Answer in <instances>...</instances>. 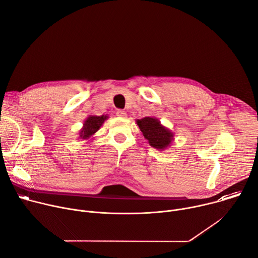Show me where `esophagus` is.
<instances>
[{
    "mask_svg": "<svg viewBox=\"0 0 258 258\" xmlns=\"http://www.w3.org/2000/svg\"><path fill=\"white\" fill-rule=\"evenodd\" d=\"M117 116L120 117V118H127V113L125 110H122V109H119L117 111Z\"/></svg>",
    "mask_w": 258,
    "mask_h": 258,
    "instance_id": "esophagus-1",
    "label": "esophagus"
}]
</instances>
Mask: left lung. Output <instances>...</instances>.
<instances>
[{"instance_id":"left-lung-1","label":"left lung","mask_w":258,"mask_h":258,"mask_svg":"<svg viewBox=\"0 0 258 258\" xmlns=\"http://www.w3.org/2000/svg\"><path fill=\"white\" fill-rule=\"evenodd\" d=\"M136 124L142 132V135L154 149L164 151L172 145L174 133L163 126L158 118L145 117L140 120L137 119Z\"/></svg>"}]
</instances>
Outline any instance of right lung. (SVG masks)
<instances>
[{"label":"right lung","instance_id":"right-lung-1","mask_svg":"<svg viewBox=\"0 0 258 258\" xmlns=\"http://www.w3.org/2000/svg\"><path fill=\"white\" fill-rule=\"evenodd\" d=\"M107 114H101V116H93L90 114L88 118L84 121L82 129L79 131V138L83 140L91 139L92 136L99 130L105 120H107Z\"/></svg>","mask_w":258,"mask_h":258}]
</instances>
